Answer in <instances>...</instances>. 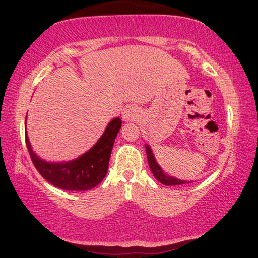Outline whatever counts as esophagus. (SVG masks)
Returning <instances> with one entry per match:
<instances>
[{
    "label": "esophagus",
    "instance_id": "1",
    "mask_svg": "<svg viewBox=\"0 0 258 258\" xmlns=\"http://www.w3.org/2000/svg\"><path fill=\"white\" fill-rule=\"evenodd\" d=\"M139 116V110L137 107L134 106H128L127 108H125L123 110V113H121V118H123L124 121H131L132 119H135Z\"/></svg>",
    "mask_w": 258,
    "mask_h": 258
}]
</instances>
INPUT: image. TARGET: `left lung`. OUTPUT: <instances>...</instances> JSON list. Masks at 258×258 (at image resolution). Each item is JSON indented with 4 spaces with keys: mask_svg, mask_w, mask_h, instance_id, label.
<instances>
[{
    "mask_svg": "<svg viewBox=\"0 0 258 258\" xmlns=\"http://www.w3.org/2000/svg\"><path fill=\"white\" fill-rule=\"evenodd\" d=\"M146 151H147V158H148V164H149V167L151 169L154 176L158 180L160 183H163L165 185H180V184H185V183H190L192 181H185V180H180V178L174 177L172 175H168L163 168L160 167V165L157 163L155 158L154 152L150 148L149 145L146 143Z\"/></svg>",
    "mask_w": 258,
    "mask_h": 258,
    "instance_id": "8db88e82",
    "label": "left lung"
}]
</instances>
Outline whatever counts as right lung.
Listing matches in <instances>:
<instances>
[{
    "mask_svg": "<svg viewBox=\"0 0 258 258\" xmlns=\"http://www.w3.org/2000/svg\"><path fill=\"white\" fill-rule=\"evenodd\" d=\"M27 117L25 120L26 146L30 158L38 173L59 189L69 191H86L97 186L108 172L113 142L121 127L119 117L109 121L95 145L77 158L66 161H49L41 158L33 150L27 134Z\"/></svg>",
    "mask_w": 258,
    "mask_h": 258,
    "instance_id": "right-lung-1",
    "label": "right lung"
}]
</instances>
